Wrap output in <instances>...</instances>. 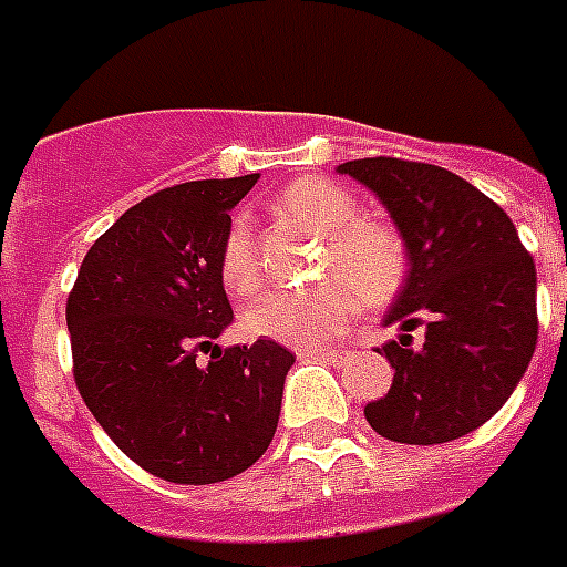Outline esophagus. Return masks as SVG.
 Listing matches in <instances>:
<instances>
[{
	"label": "esophagus",
	"instance_id": "1",
	"mask_svg": "<svg viewBox=\"0 0 567 567\" xmlns=\"http://www.w3.org/2000/svg\"><path fill=\"white\" fill-rule=\"evenodd\" d=\"M299 355H302V358H317V361H329V363H340V361H343V352H340V349H302Z\"/></svg>",
	"mask_w": 567,
	"mask_h": 567
}]
</instances>
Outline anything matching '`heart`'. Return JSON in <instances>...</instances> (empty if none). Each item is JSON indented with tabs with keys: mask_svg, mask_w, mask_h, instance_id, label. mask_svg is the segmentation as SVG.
Wrapping results in <instances>:
<instances>
[{
	"mask_svg": "<svg viewBox=\"0 0 567 567\" xmlns=\"http://www.w3.org/2000/svg\"><path fill=\"white\" fill-rule=\"evenodd\" d=\"M276 209L323 236L320 276L331 282L308 291H270L244 311V329L293 349H317L349 329L363 306H384L402 288L408 256L395 229L363 220L349 188L326 177H302L285 186ZM220 285L229 297L247 299L261 285L259 259L244 220L229 227L218 256ZM357 293L352 295L351 291Z\"/></svg>",
	"mask_w": 567,
	"mask_h": 567,
	"instance_id": "heart-1",
	"label": "heart"
}]
</instances>
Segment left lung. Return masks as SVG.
<instances>
[{"label":"left lung","mask_w":567,"mask_h":567,"mask_svg":"<svg viewBox=\"0 0 567 567\" xmlns=\"http://www.w3.org/2000/svg\"><path fill=\"white\" fill-rule=\"evenodd\" d=\"M375 192L408 250V279L384 315L393 388L363 416L393 443L472 434L504 408L538 338L536 265L495 200L440 165L370 156L338 165ZM413 328L426 340L411 348Z\"/></svg>","instance_id":"left-lung-1"}]
</instances>
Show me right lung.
Wrapping results in <instances>:
<instances>
[{
    "mask_svg": "<svg viewBox=\"0 0 567 567\" xmlns=\"http://www.w3.org/2000/svg\"><path fill=\"white\" fill-rule=\"evenodd\" d=\"M256 179H195L131 206L92 244L66 299L81 399L163 481L241 475L276 434L293 355L276 340L218 347L233 323L220 244Z\"/></svg>",
    "mask_w": 567,
    "mask_h": 567,
    "instance_id": "1",
    "label": "right lung"
}]
</instances>
